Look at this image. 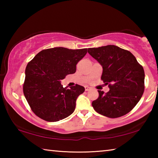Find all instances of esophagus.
<instances>
[{
  "instance_id": "esophagus-1",
  "label": "esophagus",
  "mask_w": 158,
  "mask_h": 158,
  "mask_svg": "<svg viewBox=\"0 0 158 158\" xmlns=\"http://www.w3.org/2000/svg\"><path fill=\"white\" fill-rule=\"evenodd\" d=\"M90 89H91V88L89 87V86H88V85H85V91H89V90H90Z\"/></svg>"
}]
</instances>
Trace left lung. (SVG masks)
I'll return each instance as SVG.
<instances>
[{"label":"left lung","mask_w":158,"mask_h":158,"mask_svg":"<svg viewBox=\"0 0 158 158\" xmlns=\"http://www.w3.org/2000/svg\"><path fill=\"white\" fill-rule=\"evenodd\" d=\"M88 52L102 66L101 79L109 88L106 93L98 90L99 97L93 101V107L111 118L129 113L144 91L143 67L129 51L115 45L89 48Z\"/></svg>","instance_id":"8db88e82"}]
</instances>
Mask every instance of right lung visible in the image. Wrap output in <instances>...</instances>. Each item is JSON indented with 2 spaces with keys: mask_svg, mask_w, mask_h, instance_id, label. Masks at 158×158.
<instances>
[{
  "mask_svg": "<svg viewBox=\"0 0 158 158\" xmlns=\"http://www.w3.org/2000/svg\"><path fill=\"white\" fill-rule=\"evenodd\" d=\"M87 49L54 47L39 52L25 70L23 94L36 116L49 122L65 118L73 113L76 100L84 87L76 84L63 88L60 80L76 72V65Z\"/></svg>",
  "mask_w": 158,
  "mask_h": 158,
  "instance_id": "1",
  "label": "right lung"
}]
</instances>
